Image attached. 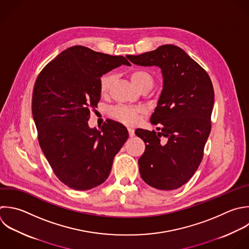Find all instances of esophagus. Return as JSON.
<instances>
[{"label":"esophagus","mask_w":249,"mask_h":249,"mask_svg":"<svg viewBox=\"0 0 249 249\" xmlns=\"http://www.w3.org/2000/svg\"><path fill=\"white\" fill-rule=\"evenodd\" d=\"M127 130H128L129 136H130V137H133V136H134V129H133V128H131V127H128V128H127Z\"/></svg>","instance_id":"obj_1"}]
</instances>
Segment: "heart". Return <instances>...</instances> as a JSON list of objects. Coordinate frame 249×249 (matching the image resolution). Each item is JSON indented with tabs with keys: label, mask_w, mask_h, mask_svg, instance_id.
Masks as SVG:
<instances>
[{
	"label": "heart",
	"mask_w": 249,
	"mask_h": 249,
	"mask_svg": "<svg viewBox=\"0 0 249 249\" xmlns=\"http://www.w3.org/2000/svg\"><path fill=\"white\" fill-rule=\"evenodd\" d=\"M130 80L132 84L140 89L143 87H153L154 78L153 76L145 70H135L130 74ZM114 82V76L112 74L104 75L100 80V91L105 94L109 91L112 84ZM144 110L142 108H128L124 106H117L110 110V115L116 120L126 124H133L137 122L139 114H142Z\"/></svg>",
	"instance_id": "obj_1"
}]
</instances>
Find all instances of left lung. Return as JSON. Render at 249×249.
<instances>
[{
    "label": "left lung",
    "instance_id": "1",
    "mask_svg": "<svg viewBox=\"0 0 249 249\" xmlns=\"http://www.w3.org/2000/svg\"><path fill=\"white\" fill-rule=\"evenodd\" d=\"M126 57L135 65L159 67L162 76V89L150 120L161 124L160 131L135 130L146 145L138 160L140 176L155 189H177L191 179L202 160L214 104L211 80L173 45Z\"/></svg>",
    "mask_w": 249,
    "mask_h": 249
}]
</instances>
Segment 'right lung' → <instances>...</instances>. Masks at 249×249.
Returning a JSON list of instances; mask_svg holds the SVG:
<instances>
[{"mask_svg": "<svg viewBox=\"0 0 249 249\" xmlns=\"http://www.w3.org/2000/svg\"><path fill=\"white\" fill-rule=\"evenodd\" d=\"M124 56L109 55L83 46L59 53L37 78L32 114L44 155L58 179L86 191L109 176L114 157L128 138L120 123L89 127V108L100 100V78L121 66Z\"/></svg>", "mask_w": 249, "mask_h": 249, "instance_id": "obj_1", "label": "right lung"}]
</instances>
